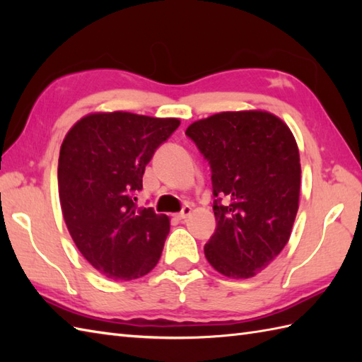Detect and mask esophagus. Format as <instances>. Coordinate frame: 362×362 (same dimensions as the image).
<instances>
[{
	"label": "esophagus",
	"mask_w": 362,
	"mask_h": 362,
	"mask_svg": "<svg viewBox=\"0 0 362 362\" xmlns=\"http://www.w3.org/2000/svg\"><path fill=\"white\" fill-rule=\"evenodd\" d=\"M191 211H193V209H191V206L189 205H185V206H183V209L180 210V213H177L175 214V218L177 219H185L187 216H189V214H191Z\"/></svg>",
	"instance_id": "obj_1"
}]
</instances>
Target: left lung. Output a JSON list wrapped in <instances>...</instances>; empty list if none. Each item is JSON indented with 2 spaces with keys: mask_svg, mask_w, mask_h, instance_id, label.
<instances>
[{
  "mask_svg": "<svg viewBox=\"0 0 362 362\" xmlns=\"http://www.w3.org/2000/svg\"><path fill=\"white\" fill-rule=\"evenodd\" d=\"M185 134L211 169L216 230L205 257L222 275L250 279L289 241L302 173L296 138L259 110L216 113Z\"/></svg>",
  "mask_w": 362,
  "mask_h": 362,
  "instance_id": "1",
  "label": "left lung"
}]
</instances>
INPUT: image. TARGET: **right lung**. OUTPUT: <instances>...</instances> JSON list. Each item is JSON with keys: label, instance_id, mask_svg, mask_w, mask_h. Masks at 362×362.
I'll use <instances>...</instances> for the list:
<instances>
[{"label": "right lung", "instance_id": "1", "mask_svg": "<svg viewBox=\"0 0 362 362\" xmlns=\"http://www.w3.org/2000/svg\"><path fill=\"white\" fill-rule=\"evenodd\" d=\"M179 126L177 118L91 113L65 136L57 168L65 224L83 258L107 279H140L158 263L169 218L134 201L146 165Z\"/></svg>", "mask_w": 362, "mask_h": 362}]
</instances>
